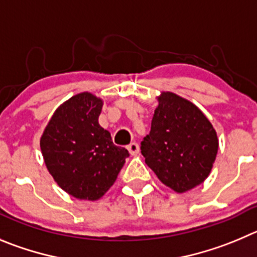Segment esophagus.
<instances>
[{"label": "esophagus", "instance_id": "34e87169", "mask_svg": "<svg viewBox=\"0 0 257 257\" xmlns=\"http://www.w3.org/2000/svg\"><path fill=\"white\" fill-rule=\"evenodd\" d=\"M126 148H128L129 153H131L132 156H137L138 153H140V146H138V143L136 142H132Z\"/></svg>", "mask_w": 257, "mask_h": 257}]
</instances>
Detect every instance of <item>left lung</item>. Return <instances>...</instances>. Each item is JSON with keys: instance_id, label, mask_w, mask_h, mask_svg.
<instances>
[{"instance_id": "left-lung-1", "label": "left lung", "mask_w": 257, "mask_h": 257, "mask_svg": "<svg viewBox=\"0 0 257 257\" xmlns=\"http://www.w3.org/2000/svg\"><path fill=\"white\" fill-rule=\"evenodd\" d=\"M157 101L141 151L164 185L185 193L209 176L219 146L217 132L204 112L181 96L164 91Z\"/></svg>"}]
</instances>
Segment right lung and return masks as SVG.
Listing matches in <instances>:
<instances>
[{
  "mask_svg": "<svg viewBox=\"0 0 257 257\" xmlns=\"http://www.w3.org/2000/svg\"><path fill=\"white\" fill-rule=\"evenodd\" d=\"M102 101L81 92L59 105L40 138L45 166L67 194L99 200L115 183L129 153L99 124Z\"/></svg>",
  "mask_w": 257,
  "mask_h": 257,
  "instance_id": "right-lung-1",
  "label": "right lung"
}]
</instances>
